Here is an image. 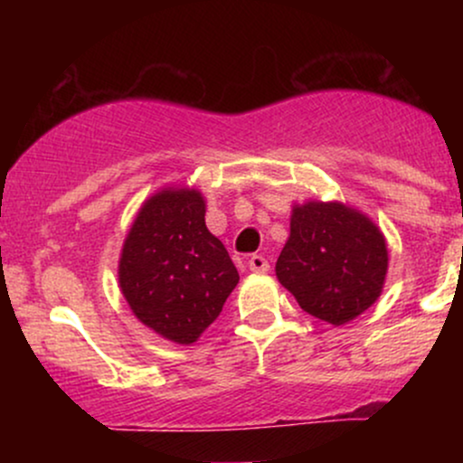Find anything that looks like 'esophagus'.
I'll return each instance as SVG.
<instances>
[{
  "instance_id": "34e87169",
  "label": "esophagus",
  "mask_w": 463,
  "mask_h": 463,
  "mask_svg": "<svg viewBox=\"0 0 463 463\" xmlns=\"http://www.w3.org/2000/svg\"><path fill=\"white\" fill-rule=\"evenodd\" d=\"M248 268L250 272L254 274H265L269 269V261L263 257V254H252V257L248 259Z\"/></svg>"
}]
</instances>
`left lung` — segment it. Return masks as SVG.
Wrapping results in <instances>:
<instances>
[{
  "label": "left lung",
  "instance_id": "left-lung-1",
  "mask_svg": "<svg viewBox=\"0 0 463 463\" xmlns=\"http://www.w3.org/2000/svg\"><path fill=\"white\" fill-rule=\"evenodd\" d=\"M385 274V237L368 215L342 202L291 209L276 276L302 311L333 326L354 320L379 298Z\"/></svg>",
  "mask_w": 463,
  "mask_h": 463
}]
</instances>
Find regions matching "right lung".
<instances>
[{
  "instance_id": "right-lung-1",
  "label": "right lung",
  "mask_w": 463,
  "mask_h": 463,
  "mask_svg": "<svg viewBox=\"0 0 463 463\" xmlns=\"http://www.w3.org/2000/svg\"><path fill=\"white\" fill-rule=\"evenodd\" d=\"M198 189L167 187L143 202L121 248L119 287L132 313L176 344H194L239 283L224 243L204 224Z\"/></svg>"
}]
</instances>
